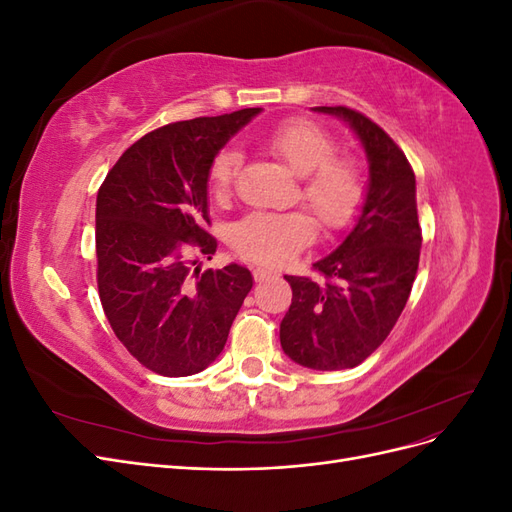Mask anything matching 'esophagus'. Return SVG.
Returning <instances> with one entry per match:
<instances>
[{
  "instance_id": "esophagus-1",
  "label": "esophagus",
  "mask_w": 512,
  "mask_h": 512,
  "mask_svg": "<svg viewBox=\"0 0 512 512\" xmlns=\"http://www.w3.org/2000/svg\"><path fill=\"white\" fill-rule=\"evenodd\" d=\"M269 277H273V271H269V269H254V280L256 282L269 280Z\"/></svg>"
}]
</instances>
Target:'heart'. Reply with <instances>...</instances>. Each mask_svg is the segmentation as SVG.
<instances>
[{"instance_id": "b5f03b06", "label": "heart", "mask_w": 512, "mask_h": 512, "mask_svg": "<svg viewBox=\"0 0 512 512\" xmlns=\"http://www.w3.org/2000/svg\"><path fill=\"white\" fill-rule=\"evenodd\" d=\"M267 147L299 175L297 196L314 211L327 230H342L356 218L365 200V173L350 153H337L331 132L307 119H288L275 126ZM243 156L237 147H224L209 166L215 198H226L237 181ZM316 235V224L305 211H252L230 226V245L260 265H282Z\"/></svg>"}]
</instances>
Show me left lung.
Returning a JSON list of instances; mask_svg holds the SVG:
<instances>
[{
	"mask_svg": "<svg viewBox=\"0 0 512 512\" xmlns=\"http://www.w3.org/2000/svg\"><path fill=\"white\" fill-rule=\"evenodd\" d=\"M350 123L369 160V190L350 235L314 262L322 280L286 275L292 303L280 342L294 363L339 371L363 363L404 312L421 256L414 170L378 123L348 106H316Z\"/></svg>",
	"mask_w": 512,
	"mask_h": 512,
	"instance_id": "left-lung-1",
	"label": "left lung"
}]
</instances>
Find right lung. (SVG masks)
<instances>
[{"label": "right lung", "mask_w": 512, "mask_h": 512, "mask_svg": "<svg viewBox=\"0 0 512 512\" xmlns=\"http://www.w3.org/2000/svg\"><path fill=\"white\" fill-rule=\"evenodd\" d=\"M260 108L168 123L121 153L96 200L98 292L119 342L160 376L181 378L218 359L252 290L241 265L192 270L215 254L209 166Z\"/></svg>", "instance_id": "obj_1"}]
</instances>
